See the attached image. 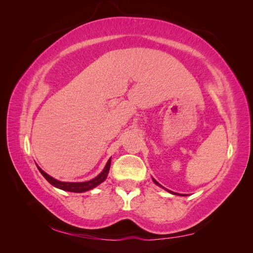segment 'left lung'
Here are the masks:
<instances>
[{
    "mask_svg": "<svg viewBox=\"0 0 253 253\" xmlns=\"http://www.w3.org/2000/svg\"><path fill=\"white\" fill-rule=\"evenodd\" d=\"M153 180H154V182H155V183H156V185H158V186H160V185H159V183H158V182H157V181H156V180H155V179H154V178H153ZM167 191H169V190H167ZM169 192H170V193H173V192H172V191H169ZM173 194H176V193H173ZM181 195H182V196H185V195H183V194H181Z\"/></svg>",
    "mask_w": 253,
    "mask_h": 253,
    "instance_id": "8db88e82",
    "label": "left lung"
}]
</instances>
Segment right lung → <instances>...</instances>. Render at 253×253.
I'll list each match as a JSON object with an SVG mask.
<instances>
[{
	"instance_id": "right-lung-1",
	"label": "right lung",
	"mask_w": 253,
	"mask_h": 253,
	"mask_svg": "<svg viewBox=\"0 0 253 253\" xmlns=\"http://www.w3.org/2000/svg\"><path fill=\"white\" fill-rule=\"evenodd\" d=\"M111 159H109L108 164H106L105 168L103 171L99 174L97 177L90 179L88 181H84V182H63V181H59L55 178H52L51 176H49L47 173H45L43 170H41L39 167L38 169L41 172V174L44 176L45 179H46L49 183H51L52 186H55L59 189H62L64 191H70V192H76V193H81V192H85V191H88L90 189H93L97 187L99 183H101L102 181L105 180L106 176H108V173L110 171V167H111Z\"/></svg>"
}]
</instances>
